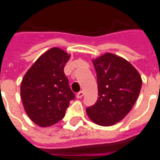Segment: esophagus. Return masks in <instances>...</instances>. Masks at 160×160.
<instances>
[{"mask_svg":"<svg viewBox=\"0 0 160 160\" xmlns=\"http://www.w3.org/2000/svg\"><path fill=\"white\" fill-rule=\"evenodd\" d=\"M83 96H84V92H83V91H80V92L76 95V97H77L78 99H80V98H82Z\"/></svg>","mask_w":160,"mask_h":160,"instance_id":"1","label":"esophagus"}]
</instances>
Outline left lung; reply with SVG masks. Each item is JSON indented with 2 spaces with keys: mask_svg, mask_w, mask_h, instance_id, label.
<instances>
[{
  "mask_svg": "<svg viewBox=\"0 0 160 160\" xmlns=\"http://www.w3.org/2000/svg\"><path fill=\"white\" fill-rule=\"evenodd\" d=\"M98 85V100L86 108L88 118L100 126H112L131 111L139 96L142 78L131 63L106 53L92 59Z\"/></svg>",
  "mask_w": 160,
  "mask_h": 160,
  "instance_id": "8db88e82",
  "label": "left lung"
}]
</instances>
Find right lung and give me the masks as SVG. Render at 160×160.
<instances>
[{"label":"right lung","mask_w":160,"mask_h":160,"mask_svg":"<svg viewBox=\"0 0 160 160\" xmlns=\"http://www.w3.org/2000/svg\"><path fill=\"white\" fill-rule=\"evenodd\" d=\"M70 54L53 47L42 53L27 71L21 84V98L27 115L41 128L50 127L65 115L75 94L64 68Z\"/></svg>","instance_id":"right-lung-1"}]
</instances>
